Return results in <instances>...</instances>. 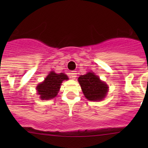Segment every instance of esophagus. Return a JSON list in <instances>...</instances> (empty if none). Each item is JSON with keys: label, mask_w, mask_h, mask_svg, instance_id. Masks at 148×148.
<instances>
[{"label": "esophagus", "mask_w": 148, "mask_h": 148, "mask_svg": "<svg viewBox=\"0 0 148 148\" xmlns=\"http://www.w3.org/2000/svg\"><path fill=\"white\" fill-rule=\"evenodd\" d=\"M69 74H70V77H71V79H76V77H77V72H76V71H71Z\"/></svg>", "instance_id": "34e87169"}]
</instances>
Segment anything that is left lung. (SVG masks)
I'll use <instances>...</instances> for the list:
<instances>
[{"label": "left lung", "mask_w": 148, "mask_h": 148, "mask_svg": "<svg viewBox=\"0 0 148 148\" xmlns=\"http://www.w3.org/2000/svg\"><path fill=\"white\" fill-rule=\"evenodd\" d=\"M85 97L89 101H101L107 96L108 86L93 72H88L78 78Z\"/></svg>", "instance_id": "1"}]
</instances>
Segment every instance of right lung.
Listing matches in <instances>:
<instances>
[{"instance_id":"add662e5","label":"right lung","mask_w":148,"mask_h":148,"mask_svg":"<svg viewBox=\"0 0 148 148\" xmlns=\"http://www.w3.org/2000/svg\"><path fill=\"white\" fill-rule=\"evenodd\" d=\"M68 79L67 75L64 73L56 74L54 71H51L44 81L38 84L36 86L37 94L40 95V98L42 100L53 99L59 92L62 82Z\"/></svg>"}]
</instances>
